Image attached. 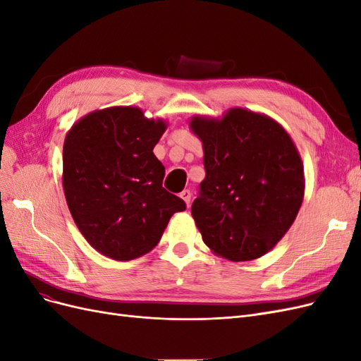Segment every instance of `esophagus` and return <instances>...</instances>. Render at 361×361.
<instances>
[{"label":"esophagus","instance_id":"esophagus-1","mask_svg":"<svg viewBox=\"0 0 361 361\" xmlns=\"http://www.w3.org/2000/svg\"><path fill=\"white\" fill-rule=\"evenodd\" d=\"M180 199L187 203V206H190V202H191V191L190 190H183L180 192Z\"/></svg>","mask_w":361,"mask_h":361}]
</instances>
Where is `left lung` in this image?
<instances>
[{
    "label": "left lung",
    "instance_id": "8db88e82",
    "mask_svg": "<svg viewBox=\"0 0 361 361\" xmlns=\"http://www.w3.org/2000/svg\"><path fill=\"white\" fill-rule=\"evenodd\" d=\"M206 178L191 214L203 243L233 262L274 247L304 197L302 161L289 134L265 114L231 108L221 118L194 116Z\"/></svg>",
    "mask_w": 361,
    "mask_h": 361
}]
</instances>
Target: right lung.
I'll return each instance as SVG.
<instances>
[{
  "label": "right lung",
  "instance_id": "obj_1",
  "mask_svg": "<svg viewBox=\"0 0 361 361\" xmlns=\"http://www.w3.org/2000/svg\"><path fill=\"white\" fill-rule=\"evenodd\" d=\"M161 118L135 106L84 116L64 138L63 190L76 227L94 250L133 260L154 250L185 202L162 188L166 174L154 147L166 133Z\"/></svg>",
  "mask_w": 361,
  "mask_h": 361
}]
</instances>
